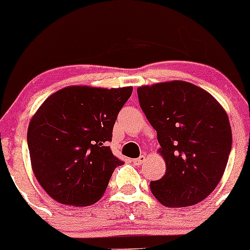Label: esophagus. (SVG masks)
<instances>
[{
	"instance_id": "esophagus-1",
	"label": "esophagus",
	"mask_w": 250,
	"mask_h": 250,
	"mask_svg": "<svg viewBox=\"0 0 250 250\" xmlns=\"http://www.w3.org/2000/svg\"><path fill=\"white\" fill-rule=\"evenodd\" d=\"M145 161H146V156H145V155H141V156H139L138 159H133V163L135 164V165H138V166L142 165V164H144Z\"/></svg>"
}]
</instances>
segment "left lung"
Listing matches in <instances>:
<instances>
[{"label": "left lung", "mask_w": 250, "mask_h": 250, "mask_svg": "<svg viewBox=\"0 0 250 250\" xmlns=\"http://www.w3.org/2000/svg\"><path fill=\"white\" fill-rule=\"evenodd\" d=\"M140 106L156 130L166 173L150 182L153 196L168 208H185L216 188L231 150V127L219 102L184 81L138 87Z\"/></svg>", "instance_id": "obj_1"}]
</instances>
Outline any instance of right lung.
Wrapping results in <instances>:
<instances>
[{
	"label": "right lung",
	"mask_w": 250,
	"mask_h": 250,
	"mask_svg": "<svg viewBox=\"0 0 250 250\" xmlns=\"http://www.w3.org/2000/svg\"><path fill=\"white\" fill-rule=\"evenodd\" d=\"M133 87L71 85L46 98L27 131L33 173L60 204L87 207L103 197L122 165L112 154V127Z\"/></svg>",
	"instance_id": "add662e5"
}]
</instances>
